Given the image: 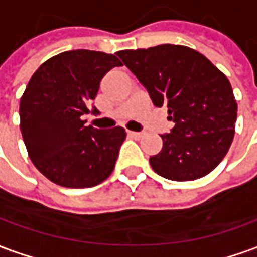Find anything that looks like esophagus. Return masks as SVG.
<instances>
[{
    "label": "esophagus",
    "instance_id": "obj_1",
    "mask_svg": "<svg viewBox=\"0 0 257 257\" xmlns=\"http://www.w3.org/2000/svg\"><path fill=\"white\" fill-rule=\"evenodd\" d=\"M128 135L131 138H134V139H140L142 136H143V132H134V131H128Z\"/></svg>",
    "mask_w": 257,
    "mask_h": 257
}]
</instances>
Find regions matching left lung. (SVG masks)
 <instances>
[{
	"instance_id": "8db88e82",
	"label": "left lung",
	"mask_w": 257,
	"mask_h": 257,
	"mask_svg": "<svg viewBox=\"0 0 257 257\" xmlns=\"http://www.w3.org/2000/svg\"><path fill=\"white\" fill-rule=\"evenodd\" d=\"M145 86L156 107H168L175 126L161 135L162 150L150 157L160 176L175 182L208 175L231 146L237 103L230 81L202 53L162 44L117 53Z\"/></svg>"
}]
</instances>
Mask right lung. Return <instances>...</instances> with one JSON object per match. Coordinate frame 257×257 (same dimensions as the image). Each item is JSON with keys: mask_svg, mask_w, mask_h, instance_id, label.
I'll use <instances>...</instances> for the list:
<instances>
[{"mask_svg": "<svg viewBox=\"0 0 257 257\" xmlns=\"http://www.w3.org/2000/svg\"><path fill=\"white\" fill-rule=\"evenodd\" d=\"M121 66L115 55L88 49L48 59L29 81L20 99V131L29 157L53 183L70 189L93 187L115 167L126 138L121 126H85V114H97L90 101L101 78Z\"/></svg>", "mask_w": 257, "mask_h": 257, "instance_id": "1", "label": "right lung"}]
</instances>
